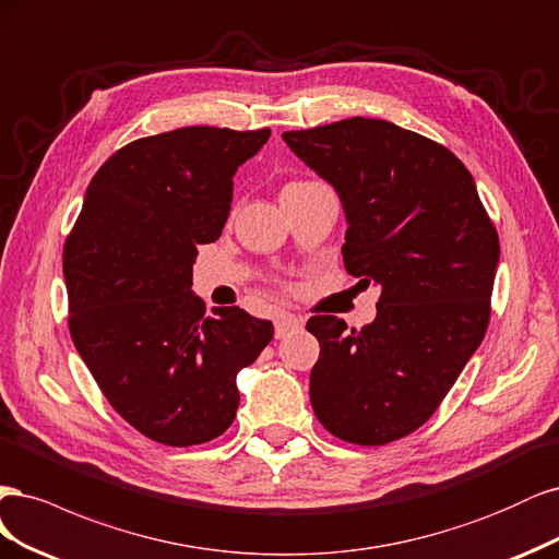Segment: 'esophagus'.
Segmentation results:
<instances>
[{
  "instance_id": "34e87169",
  "label": "esophagus",
  "mask_w": 559,
  "mask_h": 559,
  "mask_svg": "<svg viewBox=\"0 0 559 559\" xmlns=\"http://www.w3.org/2000/svg\"><path fill=\"white\" fill-rule=\"evenodd\" d=\"M274 325H276V338H283L285 334L299 330L304 325V320L293 316V313H278L276 320H274Z\"/></svg>"
}]
</instances>
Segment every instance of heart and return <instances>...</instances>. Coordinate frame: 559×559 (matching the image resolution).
Masks as SVG:
<instances>
[{"instance_id":"heart-1","label":"heart","mask_w":559,"mask_h":559,"mask_svg":"<svg viewBox=\"0 0 559 559\" xmlns=\"http://www.w3.org/2000/svg\"><path fill=\"white\" fill-rule=\"evenodd\" d=\"M287 186H301V183H287ZM287 186H285V188H287Z\"/></svg>"}]
</instances>
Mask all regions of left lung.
Here are the masks:
<instances>
[{"mask_svg": "<svg viewBox=\"0 0 559 559\" xmlns=\"http://www.w3.org/2000/svg\"><path fill=\"white\" fill-rule=\"evenodd\" d=\"M283 141L344 202L346 272L381 285L362 330L334 316L306 322L320 344L316 416L348 443L404 439L435 416L488 330L497 229L469 169L394 122L357 116Z\"/></svg>", "mask_w": 559, "mask_h": 559, "instance_id": "obj_1", "label": "left lung"}]
</instances>
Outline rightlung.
<instances>
[{"label":"right lung","mask_w":559,"mask_h":559,"mask_svg":"<svg viewBox=\"0 0 559 559\" xmlns=\"http://www.w3.org/2000/svg\"><path fill=\"white\" fill-rule=\"evenodd\" d=\"M272 130L181 128L116 151L62 250L69 334L118 416L165 445L206 443L239 408L237 373L274 325L239 306L206 316L197 246L221 237L231 178Z\"/></svg>","instance_id":"1"}]
</instances>
